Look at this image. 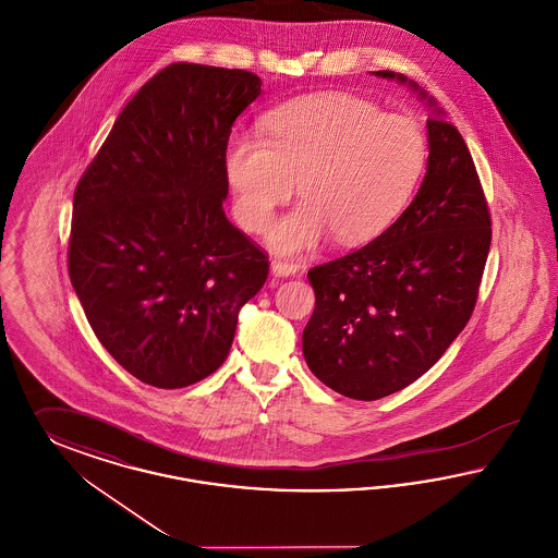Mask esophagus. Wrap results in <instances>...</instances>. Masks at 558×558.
I'll return each instance as SVG.
<instances>
[{
	"mask_svg": "<svg viewBox=\"0 0 558 558\" xmlns=\"http://www.w3.org/2000/svg\"><path fill=\"white\" fill-rule=\"evenodd\" d=\"M296 269H299V266L292 264V262H287V259H271V271L276 276H292V274H296Z\"/></svg>",
	"mask_w": 558,
	"mask_h": 558,
	"instance_id": "34e87169",
	"label": "esophagus"
}]
</instances>
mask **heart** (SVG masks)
<instances>
[{
    "label": "heart",
    "instance_id": "1",
    "mask_svg": "<svg viewBox=\"0 0 558 558\" xmlns=\"http://www.w3.org/2000/svg\"><path fill=\"white\" fill-rule=\"evenodd\" d=\"M427 157L417 120L351 93H324L269 113L264 138L234 134L223 168L248 232H264L299 182L305 201L269 234L276 251L299 253L330 234L349 246L379 236L413 199Z\"/></svg>",
    "mask_w": 558,
    "mask_h": 558
}]
</instances>
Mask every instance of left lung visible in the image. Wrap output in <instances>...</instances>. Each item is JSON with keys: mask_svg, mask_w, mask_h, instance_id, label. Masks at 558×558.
Instances as JSON below:
<instances>
[{"mask_svg": "<svg viewBox=\"0 0 558 558\" xmlns=\"http://www.w3.org/2000/svg\"><path fill=\"white\" fill-rule=\"evenodd\" d=\"M427 138V172L401 218L307 271L315 310L303 355L315 378L349 399L378 401L422 378L477 303L492 241L488 201L457 126L429 113Z\"/></svg>", "mask_w": 558, "mask_h": 558, "instance_id": "obj_1", "label": "left lung"}]
</instances>
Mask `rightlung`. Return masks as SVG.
Returning a JSON list of instances; mask_svg holds the SVG:
<instances>
[{
  "instance_id": "add662e5",
  "label": "right lung",
  "mask_w": 558,
  "mask_h": 558,
  "mask_svg": "<svg viewBox=\"0 0 558 558\" xmlns=\"http://www.w3.org/2000/svg\"><path fill=\"white\" fill-rule=\"evenodd\" d=\"M262 93L246 70L177 62L136 90L76 184L68 274L134 378L184 388L228 357L268 253L228 222L226 145Z\"/></svg>"
}]
</instances>
